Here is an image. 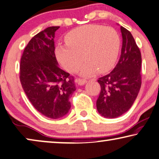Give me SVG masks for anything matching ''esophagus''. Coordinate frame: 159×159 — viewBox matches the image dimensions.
Returning a JSON list of instances; mask_svg holds the SVG:
<instances>
[{"label":"esophagus","instance_id":"esophagus-1","mask_svg":"<svg viewBox=\"0 0 159 159\" xmlns=\"http://www.w3.org/2000/svg\"><path fill=\"white\" fill-rule=\"evenodd\" d=\"M76 82L78 83V84L81 86V85H84L86 83V80L84 79H76Z\"/></svg>","mask_w":159,"mask_h":159}]
</instances>
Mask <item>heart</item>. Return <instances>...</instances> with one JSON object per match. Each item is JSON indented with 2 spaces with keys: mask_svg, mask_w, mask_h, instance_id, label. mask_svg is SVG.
<instances>
[{
  "mask_svg": "<svg viewBox=\"0 0 159 159\" xmlns=\"http://www.w3.org/2000/svg\"><path fill=\"white\" fill-rule=\"evenodd\" d=\"M66 44L55 48L57 59L70 73L79 70L83 59L80 73L85 76L98 70H109L117 60L120 48V37L110 26L89 24L71 30L65 37Z\"/></svg>",
  "mask_w": 159,
  "mask_h": 159,
  "instance_id": "1",
  "label": "heart"
}]
</instances>
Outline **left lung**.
<instances>
[{
    "label": "left lung",
    "mask_w": 159,
    "mask_h": 159,
    "mask_svg": "<svg viewBox=\"0 0 159 159\" xmlns=\"http://www.w3.org/2000/svg\"><path fill=\"white\" fill-rule=\"evenodd\" d=\"M122 46L119 62L112 71L98 79L101 86L97 108L106 118H116L133 104L141 86V53L133 35L120 27Z\"/></svg>",
    "instance_id": "left-lung-1"
}]
</instances>
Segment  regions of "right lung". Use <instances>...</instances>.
<instances>
[{"label":"right lung","mask_w":159,"mask_h":159,"mask_svg":"<svg viewBox=\"0 0 159 159\" xmlns=\"http://www.w3.org/2000/svg\"><path fill=\"white\" fill-rule=\"evenodd\" d=\"M50 26L33 37L22 54L20 81L37 110L47 117L59 119L70 109L69 99L75 91L74 78L57 66L55 33Z\"/></svg>","instance_id":"obj_1"}]
</instances>
